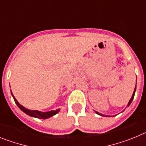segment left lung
<instances>
[{
  "label": "left lung",
  "mask_w": 146,
  "mask_h": 146,
  "mask_svg": "<svg viewBox=\"0 0 146 146\" xmlns=\"http://www.w3.org/2000/svg\"><path fill=\"white\" fill-rule=\"evenodd\" d=\"M136 83H137V80H136ZM135 91H136V86H135V90H134L133 94H132V96H131V99H130L129 102L128 104H127V106H129V105H130V104H131V102H132V100H133V99H134V96H135ZM95 113H96V114L99 115H102V116H104V117H108V115H103V114H101V113H98V112H96V111H95Z\"/></svg>",
  "instance_id": "8db88e82"
}]
</instances>
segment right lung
Wrapping results in <instances>:
<instances>
[{
  "label": "right lung",
  "mask_w": 146,
  "mask_h": 146,
  "mask_svg": "<svg viewBox=\"0 0 146 146\" xmlns=\"http://www.w3.org/2000/svg\"><path fill=\"white\" fill-rule=\"evenodd\" d=\"M11 94L12 95L13 98H14V100H15V103L18 106V108L21 110L22 111L24 112L25 113H26L27 115H30L31 117H34V118H40V119H47V118H50V117L53 116L55 114H57L59 111H60V109H57L56 110H51V111L48 112H41L38 111V110H28L27 108H25V107H23V105L18 102L17 100L15 99V97L13 95L12 92L11 91Z\"/></svg>",
  "instance_id": "add662e5"
}]
</instances>
